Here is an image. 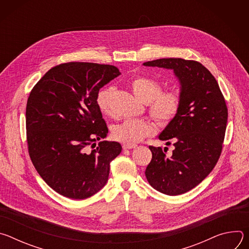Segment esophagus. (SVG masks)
<instances>
[{"label": "esophagus", "mask_w": 249, "mask_h": 249, "mask_svg": "<svg viewBox=\"0 0 249 249\" xmlns=\"http://www.w3.org/2000/svg\"><path fill=\"white\" fill-rule=\"evenodd\" d=\"M136 147H137V145H135V144H124L123 145L124 150H131V149H135Z\"/></svg>", "instance_id": "1"}]
</instances>
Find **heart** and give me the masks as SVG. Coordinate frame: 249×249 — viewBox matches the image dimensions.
Returning <instances> with one entry per match:
<instances>
[{"mask_svg": "<svg viewBox=\"0 0 249 249\" xmlns=\"http://www.w3.org/2000/svg\"><path fill=\"white\" fill-rule=\"evenodd\" d=\"M130 86L134 94L146 104L150 103V112L161 125L168 124L179 111L181 96L177 90L161 91L160 84L153 78L139 76L134 78ZM114 88L100 89L96 95V104L104 114L111 113V102ZM155 132V125L147 120L126 119L112 129L113 138L124 144L139 143Z\"/></svg>", "mask_w": 249, "mask_h": 249, "instance_id": "b5f03b06", "label": "heart"}]
</instances>
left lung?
<instances>
[{
	"label": "left lung",
	"mask_w": 249,
	"mask_h": 249,
	"mask_svg": "<svg viewBox=\"0 0 249 249\" xmlns=\"http://www.w3.org/2000/svg\"><path fill=\"white\" fill-rule=\"evenodd\" d=\"M143 65L172 70L180 86L179 111L159 135L161 141H174L172 155L150 146L153 158L145 171L153 188L180 195L202 182L220 158L228 121L226 101L214 76L199 62L162 58Z\"/></svg>",
	"instance_id": "obj_1"
}]
</instances>
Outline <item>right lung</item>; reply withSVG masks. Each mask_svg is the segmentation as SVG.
I'll use <instances>...</instances> for the list:
<instances>
[{
    "instance_id": "right-lung-1",
    "label": "right lung",
    "mask_w": 249,
    "mask_h": 249,
    "mask_svg": "<svg viewBox=\"0 0 249 249\" xmlns=\"http://www.w3.org/2000/svg\"><path fill=\"white\" fill-rule=\"evenodd\" d=\"M119 75L110 65L65 63L50 69L29 94L25 115L31 161L65 197L82 200L102 189L110 162L122 151L118 142L95 144L108 133L96 95ZM89 145L96 149L89 151Z\"/></svg>"
}]
</instances>
